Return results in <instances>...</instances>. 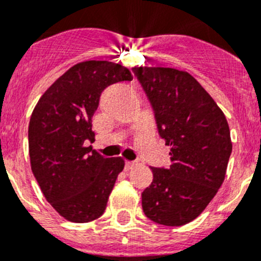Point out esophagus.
<instances>
[{
	"label": "esophagus",
	"instance_id": "1",
	"mask_svg": "<svg viewBox=\"0 0 261 261\" xmlns=\"http://www.w3.org/2000/svg\"><path fill=\"white\" fill-rule=\"evenodd\" d=\"M136 165H137V163H135V161H126V163H125V170L133 169Z\"/></svg>",
	"mask_w": 261,
	"mask_h": 261
}]
</instances>
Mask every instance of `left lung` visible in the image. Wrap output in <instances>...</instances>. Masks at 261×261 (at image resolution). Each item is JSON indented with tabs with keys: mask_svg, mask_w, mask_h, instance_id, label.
Instances as JSON below:
<instances>
[{
	"mask_svg": "<svg viewBox=\"0 0 261 261\" xmlns=\"http://www.w3.org/2000/svg\"><path fill=\"white\" fill-rule=\"evenodd\" d=\"M155 111L160 137L170 146V166L151 168L142 192L146 217L177 227L192 222L223 185L232 141L228 121L190 73L173 68H133Z\"/></svg>",
	"mask_w": 261,
	"mask_h": 261,
	"instance_id": "8db88e82",
	"label": "left lung"
}]
</instances>
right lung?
Masks as SVG:
<instances>
[{
    "label": "right lung",
    "instance_id": "1",
    "mask_svg": "<svg viewBox=\"0 0 261 261\" xmlns=\"http://www.w3.org/2000/svg\"><path fill=\"white\" fill-rule=\"evenodd\" d=\"M132 79L120 64L82 61L47 88L32 113V172L46 200L69 222L88 223L101 217L124 169V159L103 158L84 142L95 141L92 116L103 89Z\"/></svg>",
    "mask_w": 261,
    "mask_h": 261
}]
</instances>
